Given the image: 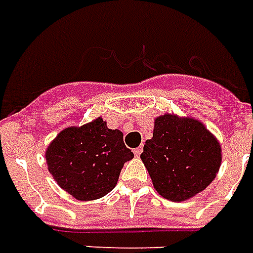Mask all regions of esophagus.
Here are the masks:
<instances>
[{
    "label": "esophagus",
    "instance_id": "obj_1",
    "mask_svg": "<svg viewBox=\"0 0 253 253\" xmlns=\"http://www.w3.org/2000/svg\"><path fill=\"white\" fill-rule=\"evenodd\" d=\"M142 150H143V149H142V147H140V146L136 147V149H135V150H133V154H135V156H136V157H139V156H140V154H142Z\"/></svg>",
    "mask_w": 253,
    "mask_h": 253
}]
</instances>
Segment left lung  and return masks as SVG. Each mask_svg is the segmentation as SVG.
<instances>
[{
    "label": "left lung",
    "mask_w": 253,
    "mask_h": 253,
    "mask_svg": "<svg viewBox=\"0 0 253 253\" xmlns=\"http://www.w3.org/2000/svg\"><path fill=\"white\" fill-rule=\"evenodd\" d=\"M140 159L154 189L169 201L182 202L216 178L221 147L201 121L164 114L154 120L153 138L146 140Z\"/></svg>",
    "instance_id": "8db88e82"
}]
</instances>
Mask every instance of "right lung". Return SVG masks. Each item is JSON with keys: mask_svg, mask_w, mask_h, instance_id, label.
Listing matches in <instances>:
<instances>
[{"mask_svg": "<svg viewBox=\"0 0 253 253\" xmlns=\"http://www.w3.org/2000/svg\"><path fill=\"white\" fill-rule=\"evenodd\" d=\"M132 159L123 132L108 129L101 117L62 129L45 150L50 174L78 201H94L111 192L124 163Z\"/></svg>", "mask_w": 253, "mask_h": 253, "instance_id": "1", "label": "right lung"}]
</instances>
